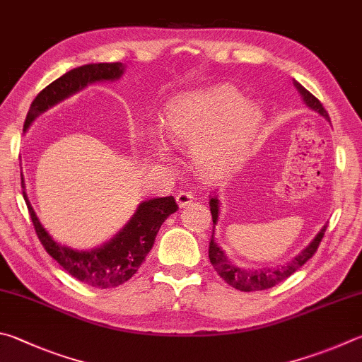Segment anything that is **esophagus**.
I'll return each mask as SVG.
<instances>
[{"label":"esophagus","mask_w":362,"mask_h":362,"mask_svg":"<svg viewBox=\"0 0 362 362\" xmlns=\"http://www.w3.org/2000/svg\"><path fill=\"white\" fill-rule=\"evenodd\" d=\"M194 199V196L188 192H179L175 196V201L179 204V207H187L188 204H192Z\"/></svg>","instance_id":"34e87169"}]
</instances>
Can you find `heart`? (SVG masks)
I'll return each mask as SVG.
<instances>
[{
  "label": "heart",
  "instance_id": "obj_1",
  "mask_svg": "<svg viewBox=\"0 0 362 362\" xmlns=\"http://www.w3.org/2000/svg\"><path fill=\"white\" fill-rule=\"evenodd\" d=\"M264 114L233 87L196 90L170 103L164 133L179 147H192L204 174L221 175L239 168L252 153Z\"/></svg>",
  "mask_w": 362,
  "mask_h": 362
}]
</instances>
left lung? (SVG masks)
<instances>
[{"label":"left lung","instance_id":"obj_1","mask_svg":"<svg viewBox=\"0 0 362 362\" xmlns=\"http://www.w3.org/2000/svg\"><path fill=\"white\" fill-rule=\"evenodd\" d=\"M296 90L299 91V95L304 101L305 106L308 109H312L313 112L320 114L323 118H326L327 122L329 120V115H327L326 109L323 107L317 98H315L310 91L305 90L298 81H293ZM209 206H210V214H212V221H214V229H212V238H210V244H209V259L212 262V266L216 272H218L220 277L226 281L228 285H231L235 290L240 291H261V290H267V288H272L280 281H284L285 279L290 277L299 267H302L305 262L312 258L317 252V248L320 245L321 239H323L325 231H326V225L320 229V233L315 235L313 240L308 244L300 253H298L291 258L285 264H280L277 267H258V269H245L240 267L228 258L223 252L221 247L215 242V226L218 223V214H220V201L216 196H212L209 199Z\"/></svg>","mask_w":362,"mask_h":362}]
</instances>
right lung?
Listing matches in <instances>:
<instances>
[{"mask_svg":"<svg viewBox=\"0 0 362 362\" xmlns=\"http://www.w3.org/2000/svg\"><path fill=\"white\" fill-rule=\"evenodd\" d=\"M123 63H90L68 71L35 98L26 115L23 133L30 128L36 117L57 106L58 103L68 100L69 96L78 93L91 83L115 82L123 76ZM22 188L23 199L28 207L36 234L47 253L74 279L90 286L103 288V290L123 285L133 277L152 250L164 220L179 209L174 196L142 201L137 206L134 215L112 239L104 242L100 247L77 250L60 244L42 226L25 192L23 177Z\"/></svg>","mask_w":362,"mask_h":362,"instance_id":"right-lung-1","label":"right lung"}]
</instances>
